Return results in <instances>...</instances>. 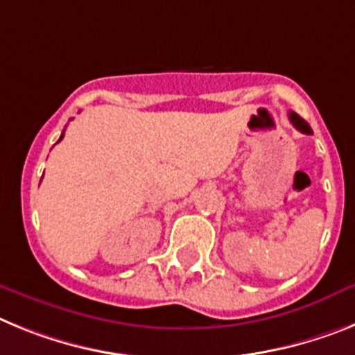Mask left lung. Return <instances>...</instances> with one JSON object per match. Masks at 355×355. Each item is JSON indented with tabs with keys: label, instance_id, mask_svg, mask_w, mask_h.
I'll return each mask as SVG.
<instances>
[{
	"label": "left lung",
	"instance_id": "left-lung-1",
	"mask_svg": "<svg viewBox=\"0 0 355 355\" xmlns=\"http://www.w3.org/2000/svg\"><path fill=\"white\" fill-rule=\"evenodd\" d=\"M289 121H291L293 125H295V128H297V130H300L302 134H307V135L313 134L309 123H307L306 119H302L297 112H289Z\"/></svg>",
	"mask_w": 355,
	"mask_h": 355
}]
</instances>
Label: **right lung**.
Masks as SVG:
<instances>
[{"label": "right lung", "instance_id": "right-lung-1", "mask_svg": "<svg viewBox=\"0 0 355 355\" xmlns=\"http://www.w3.org/2000/svg\"><path fill=\"white\" fill-rule=\"evenodd\" d=\"M62 137H64V132H62V135H60V139H58V141H62ZM58 141H57V143H58Z\"/></svg>", "mask_w": 355, "mask_h": 355}]
</instances>
